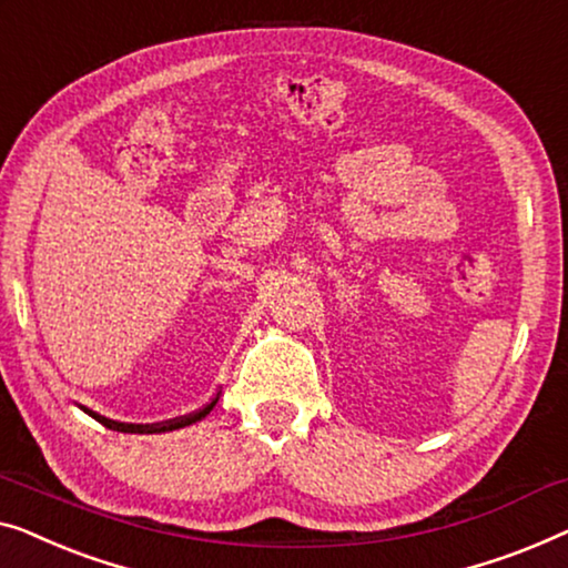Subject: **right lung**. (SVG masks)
Listing matches in <instances>:
<instances>
[{
  "instance_id": "1",
  "label": "right lung",
  "mask_w": 568,
  "mask_h": 568,
  "mask_svg": "<svg viewBox=\"0 0 568 568\" xmlns=\"http://www.w3.org/2000/svg\"><path fill=\"white\" fill-rule=\"evenodd\" d=\"M215 402H219V396L213 398L211 404H205L203 409H197V412H193V414H185V417H178V419H170V422H162V425H121V422H113V419H105V417H98V414H94V417H98L100 422H105V425L110 427V429H118V433H133V429H146V433H172V429H180V427H187V425H195V422H201L205 414H211V409L215 406Z\"/></svg>"
}]
</instances>
